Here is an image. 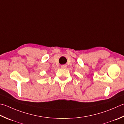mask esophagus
Instances as JSON below:
<instances>
[{
    "mask_svg": "<svg viewBox=\"0 0 124 124\" xmlns=\"http://www.w3.org/2000/svg\"><path fill=\"white\" fill-rule=\"evenodd\" d=\"M61 68H67V65H61Z\"/></svg>",
    "mask_w": 124,
    "mask_h": 124,
    "instance_id": "34e87169",
    "label": "esophagus"
}]
</instances>
